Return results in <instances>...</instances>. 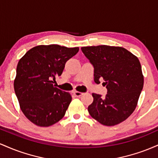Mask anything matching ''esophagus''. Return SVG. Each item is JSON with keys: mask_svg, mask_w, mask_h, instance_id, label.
I'll use <instances>...</instances> for the list:
<instances>
[{"mask_svg": "<svg viewBox=\"0 0 158 158\" xmlns=\"http://www.w3.org/2000/svg\"><path fill=\"white\" fill-rule=\"evenodd\" d=\"M73 94L76 96V97H81L83 94L81 93V92H79V91H77V90H75V91H73Z\"/></svg>", "mask_w": 158, "mask_h": 158, "instance_id": "34e87169", "label": "esophagus"}]
</instances>
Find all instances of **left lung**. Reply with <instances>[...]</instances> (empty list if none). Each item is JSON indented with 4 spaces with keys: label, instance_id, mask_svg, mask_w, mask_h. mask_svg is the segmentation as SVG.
I'll return each mask as SVG.
<instances>
[{
    "label": "left lung",
    "instance_id": "left-lung-1",
    "mask_svg": "<svg viewBox=\"0 0 158 158\" xmlns=\"http://www.w3.org/2000/svg\"><path fill=\"white\" fill-rule=\"evenodd\" d=\"M81 51L94 68V81L103 79L106 97L92 94L90 115L101 124L113 126L133 113L143 88L142 68L138 58L121 47H83Z\"/></svg>",
    "mask_w": 158,
    "mask_h": 158
}]
</instances>
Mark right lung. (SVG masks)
Here are the masks:
<instances>
[{
  "label": "right lung",
  "instance_id": "right-lung-1",
  "mask_svg": "<svg viewBox=\"0 0 158 158\" xmlns=\"http://www.w3.org/2000/svg\"><path fill=\"white\" fill-rule=\"evenodd\" d=\"M79 50L58 44L39 45L19 60L14 89L23 114L36 126H50L64 117L72 97L56 88L52 80L61 75L65 63Z\"/></svg>",
  "mask_w": 158,
  "mask_h": 158
}]
</instances>
